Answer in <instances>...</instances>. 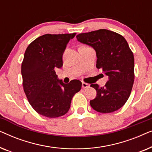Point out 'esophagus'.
I'll return each instance as SVG.
<instances>
[{
	"label": "esophagus",
	"mask_w": 152,
	"mask_h": 152,
	"mask_svg": "<svg viewBox=\"0 0 152 152\" xmlns=\"http://www.w3.org/2000/svg\"><path fill=\"white\" fill-rule=\"evenodd\" d=\"M88 87H89V84H86V83H84V82L82 83V88H88Z\"/></svg>",
	"instance_id": "esophagus-1"
}]
</instances>
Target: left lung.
<instances>
[{
  "label": "left lung",
  "mask_w": 152,
  "mask_h": 152,
  "mask_svg": "<svg viewBox=\"0 0 152 152\" xmlns=\"http://www.w3.org/2000/svg\"><path fill=\"white\" fill-rule=\"evenodd\" d=\"M79 42L90 45L96 52V67L109 80L104 86L91 84L97 91L90 101L93 109L107 113L120 109L127 101L134 82V57L127 41L122 35L105 29L82 33Z\"/></svg>",
  "instance_id": "left-lung-1"
}]
</instances>
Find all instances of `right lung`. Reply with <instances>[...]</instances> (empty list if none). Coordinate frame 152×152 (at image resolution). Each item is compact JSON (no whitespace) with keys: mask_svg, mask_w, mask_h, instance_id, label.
<instances>
[{"mask_svg":"<svg viewBox=\"0 0 152 152\" xmlns=\"http://www.w3.org/2000/svg\"><path fill=\"white\" fill-rule=\"evenodd\" d=\"M75 33L44 34L33 41L25 52L21 65L23 86L30 105L39 114L58 118L67 113L72 97L82 88L80 80L64 84L55 69L63 66L62 56Z\"/></svg>","mask_w":152,"mask_h":152,"instance_id":"obj_1","label":"right lung"}]
</instances>
